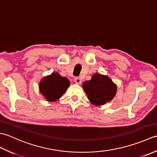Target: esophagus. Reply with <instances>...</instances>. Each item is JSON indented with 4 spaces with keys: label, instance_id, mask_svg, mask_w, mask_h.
Listing matches in <instances>:
<instances>
[{
    "label": "esophagus",
    "instance_id": "34e87169",
    "mask_svg": "<svg viewBox=\"0 0 157 157\" xmlns=\"http://www.w3.org/2000/svg\"><path fill=\"white\" fill-rule=\"evenodd\" d=\"M74 81H75L76 84H82V80L79 78H75V79H74Z\"/></svg>",
    "mask_w": 157,
    "mask_h": 157
}]
</instances>
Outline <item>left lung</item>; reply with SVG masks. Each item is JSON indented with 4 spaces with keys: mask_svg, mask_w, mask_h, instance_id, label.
Wrapping results in <instances>:
<instances>
[{
    "mask_svg": "<svg viewBox=\"0 0 157 157\" xmlns=\"http://www.w3.org/2000/svg\"><path fill=\"white\" fill-rule=\"evenodd\" d=\"M83 88L88 98L94 105H103L114 98L117 86L109 77L100 73H94L90 80L83 84Z\"/></svg>",
    "mask_w": 157,
    "mask_h": 157,
    "instance_id": "8db88e82",
    "label": "left lung"
}]
</instances>
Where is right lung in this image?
<instances>
[{
  "label": "right lung",
  "instance_id": "add662e5",
  "mask_svg": "<svg viewBox=\"0 0 157 157\" xmlns=\"http://www.w3.org/2000/svg\"><path fill=\"white\" fill-rule=\"evenodd\" d=\"M70 85L67 78L60 75L58 73H52L43 78L40 82V92L50 102L59 99Z\"/></svg>",
  "mask_w": 157,
  "mask_h": 157
}]
</instances>
